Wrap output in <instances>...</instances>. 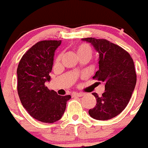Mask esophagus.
<instances>
[{"label": "esophagus", "instance_id": "34e87169", "mask_svg": "<svg viewBox=\"0 0 148 148\" xmlns=\"http://www.w3.org/2000/svg\"><path fill=\"white\" fill-rule=\"evenodd\" d=\"M73 97H82V96H84V93H82V92H74L73 93Z\"/></svg>", "mask_w": 148, "mask_h": 148}]
</instances>
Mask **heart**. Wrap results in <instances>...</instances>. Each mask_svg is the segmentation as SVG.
<instances>
[{"instance_id":"heart-1","label":"heart","mask_w":148,"mask_h":148,"mask_svg":"<svg viewBox=\"0 0 148 148\" xmlns=\"http://www.w3.org/2000/svg\"><path fill=\"white\" fill-rule=\"evenodd\" d=\"M92 48L89 44L83 43L78 46L77 47V54L78 56H82V55H89V56H92ZM61 59V55L58 56L56 58V62L58 63Z\"/></svg>"}]
</instances>
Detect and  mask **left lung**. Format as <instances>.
Returning <instances> with one entry per match:
<instances>
[{
  "mask_svg": "<svg viewBox=\"0 0 148 148\" xmlns=\"http://www.w3.org/2000/svg\"><path fill=\"white\" fill-rule=\"evenodd\" d=\"M99 54V70L92 78L104 83L101 96L93 92L96 105L89 114L97 120H109L121 113L127 105L136 84V74L133 58L124 49L106 39L86 38Z\"/></svg>",
  "mask_w": 148,
  "mask_h": 148,
  "instance_id": "8db88e82",
  "label": "left lung"
}]
</instances>
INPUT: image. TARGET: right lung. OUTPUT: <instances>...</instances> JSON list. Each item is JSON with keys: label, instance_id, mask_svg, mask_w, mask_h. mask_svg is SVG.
I'll use <instances>...</instances> for the list:
<instances>
[{"label": "right lung", "instance_id": "1", "mask_svg": "<svg viewBox=\"0 0 148 148\" xmlns=\"http://www.w3.org/2000/svg\"><path fill=\"white\" fill-rule=\"evenodd\" d=\"M61 40H41L23 55L18 64V93L30 116L44 123H54L62 117L70 95L61 96L49 90L45 83L50 81L56 49Z\"/></svg>", "mask_w": 148, "mask_h": 148}]
</instances>
